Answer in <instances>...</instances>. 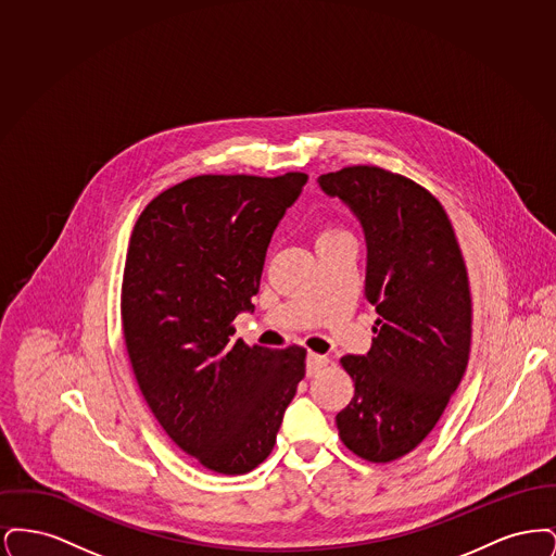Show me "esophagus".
I'll return each instance as SVG.
<instances>
[{"mask_svg": "<svg viewBox=\"0 0 556 556\" xmlns=\"http://www.w3.org/2000/svg\"><path fill=\"white\" fill-rule=\"evenodd\" d=\"M327 363H329V358H327V356H320V354L311 352V354L306 356V375H308V377H313V375L323 369V367H327Z\"/></svg>", "mask_w": 556, "mask_h": 556, "instance_id": "1", "label": "esophagus"}]
</instances>
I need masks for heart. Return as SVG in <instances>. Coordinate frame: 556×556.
<instances>
[{
    "label": "heart",
    "instance_id": "1",
    "mask_svg": "<svg viewBox=\"0 0 556 556\" xmlns=\"http://www.w3.org/2000/svg\"><path fill=\"white\" fill-rule=\"evenodd\" d=\"M345 233L344 229H340V227H325L320 233H318V239L325 238H336V236H342Z\"/></svg>",
    "mask_w": 556,
    "mask_h": 556
}]
</instances>
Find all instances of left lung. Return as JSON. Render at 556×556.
<instances>
[{
	"mask_svg": "<svg viewBox=\"0 0 556 556\" xmlns=\"http://www.w3.org/2000/svg\"><path fill=\"white\" fill-rule=\"evenodd\" d=\"M356 212L367 236L365 298L379 318L367 356L340 363L354 396L336 424L345 448L390 463L417 448L440 421L471 350L467 265L440 200L375 164L318 177Z\"/></svg>",
	"mask_w": 556,
	"mask_h": 556,
	"instance_id": "1",
	"label": "left lung"
}]
</instances>
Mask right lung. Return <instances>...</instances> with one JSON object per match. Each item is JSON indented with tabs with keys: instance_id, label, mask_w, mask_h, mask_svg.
Here are the masks:
<instances>
[{
	"instance_id": "add662e5",
	"label": "right lung",
	"mask_w": 556,
	"mask_h": 556,
	"mask_svg": "<svg viewBox=\"0 0 556 556\" xmlns=\"http://www.w3.org/2000/svg\"><path fill=\"white\" fill-rule=\"evenodd\" d=\"M306 181L198 175L164 189L132 227L121 290L132 372L166 435L214 473L266 460L306 372L302 345L233 340L273 231Z\"/></svg>"
}]
</instances>
